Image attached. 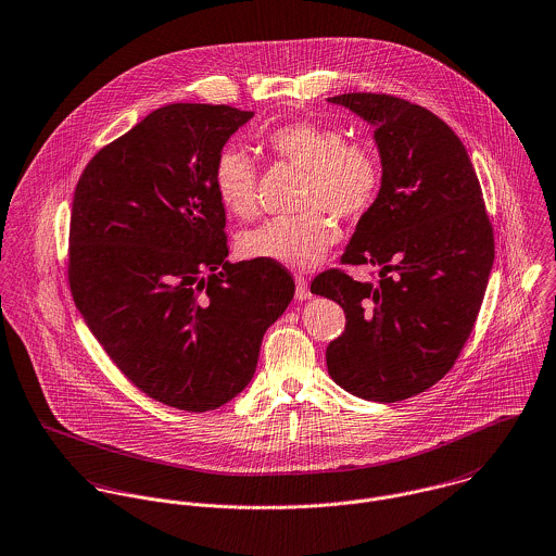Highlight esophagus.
Returning <instances> with one entry per match:
<instances>
[{
    "label": "esophagus",
    "mask_w": 556,
    "mask_h": 556,
    "mask_svg": "<svg viewBox=\"0 0 556 556\" xmlns=\"http://www.w3.org/2000/svg\"><path fill=\"white\" fill-rule=\"evenodd\" d=\"M295 298L302 300V302L313 298V293H311V289H308V280H306L302 274H295Z\"/></svg>",
    "instance_id": "esophagus-1"
}]
</instances>
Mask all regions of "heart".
Here are the masks:
<instances>
[{"instance_id":"b5f03b06","label":"heart","mask_w":556,"mask_h":556,"mask_svg":"<svg viewBox=\"0 0 556 556\" xmlns=\"http://www.w3.org/2000/svg\"><path fill=\"white\" fill-rule=\"evenodd\" d=\"M271 159L306 173L300 216L267 220L239 238V252L248 258H265L287 267H311L338 241L340 220L366 216L383 186L379 152L366 141L346 139L331 124L300 119L280 124L263 135ZM214 190L220 205L236 218L256 214V166L239 150L227 148L214 164Z\"/></svg>"}]
</instances>
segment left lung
Instances as JSON below:
<instances>
[{
	"instance_id": "8db88e82",
	"label": "left lung",
	"mask_w": 556,
	"mask_h": 556,
	"mask_svg": "<svg viewBox=\"0 0 556 556\" xmlns=\"http://www.w3.org/2000/svg\"><path fill=\"white\" fill-rule=\"evenodd\" d=\"M327 100L375 126L383 164L379 199L340 256L375 265L379 282L331 267L311 285L346 317L327 344V372L364 400L417 396L452 370L481 308L494 261L481 186L463 141L432 111L390 93Z\"/></svg>"
}]
</instances>
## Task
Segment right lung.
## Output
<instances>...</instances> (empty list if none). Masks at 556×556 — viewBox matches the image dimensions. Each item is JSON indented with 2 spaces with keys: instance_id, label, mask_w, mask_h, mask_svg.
<instances>
[{
  "instance_id": "obj_1",
  "label": "right lung",
  "mask_w": 556,
  "mask_h": 556,
  "mask_svg": "<svg viewBox=\"0 0 556 556\" xmlns=\"http://www.w3.org/2000/svg\"><path fill=\"white\" fill-rule=\"evenodd\" d=\"M250 117L160 106L89 160L75 188L68 285L80 315L135 388L188 413L250 383L263 333L295 293L280 263L225 261L214 164Z\"/></svg>"
}]
</instances>
